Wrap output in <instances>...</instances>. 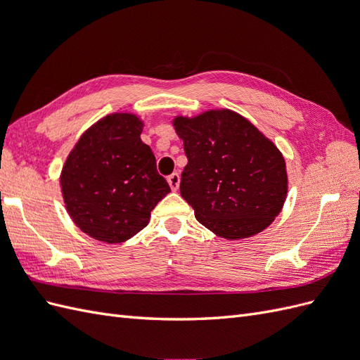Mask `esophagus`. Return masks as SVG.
I'll use <instances>...</instances> for the list:
<instances>
[{"instance_id": "34e87169", "label": "esophagus", "mask_w": 360, "mask_h": 360, "mask_svg": "<svg viewBox=\"0 0 360 360\" xmlns=\"http://www.w3.org/2000/svg\"><path fill=\"white\" fill-rule=\"evenodd\" d=\"M168 184H169V188L172 191H177L179 189V186H180V176H179L177 172L171 174V176L168 177Z\"/></svg>"}]
</instances>
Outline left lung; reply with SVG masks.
I'll return each instance as SVG.
<instances>
[{
    "label": "left lung",
    "mask_w": 360,
    "mask_h": 360,
    "mask_svg": "<svg viewBox=\"0 0 360 360\" xmlns=\"http://www.w3.org/2000/svg\"><path fill=\"white\" fill-rule=\"evenodd\" d=\"M172 126L188 158L180 193L197 221L226 240L266 230L288 191L279 148L248 118L226 108L176 115Z\"/></svg>",
    "instance_id": "left-lung-1"
}]
</instances>
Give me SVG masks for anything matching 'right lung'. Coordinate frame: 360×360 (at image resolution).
<instances>
[{"label": "right lung", "instance_id": "add662e5", "mask_svg": "<svg viewBox=\"0 0 360 360\" xmlns=\"http://www.w3.org/2000/svg\"><path fill=\"white\" fill-rule=\"evenodd\" d=\"M144 122L132 112L108 114L81 135L66 158L60 188L64 207L82 233L103 243H124L150 222L171 192L141 141Z\"/></svg>", "mask_w": 360, "mask_h": 360}]
</instances>
